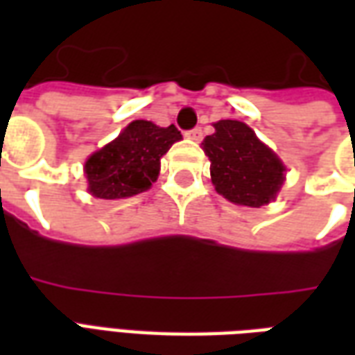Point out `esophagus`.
<instances>
[{
	"label": "esophagus",
	"instance_id": "esophagus-1",
	"mask_svg": "<svg viewBox=\"0 0 355 355\" xmlns=\"http://www.w3.org/2000/svg\"><path fill=\"white\" fill-rule=\"evenodd\" d=\"M186 137H188V139L196 140V142H200V140L203 139V131H201V127H196V129H192V131L186 132Z\"/></svg>",
	"mask_w": 355,
	"mask_h": 355
}]
</instances>
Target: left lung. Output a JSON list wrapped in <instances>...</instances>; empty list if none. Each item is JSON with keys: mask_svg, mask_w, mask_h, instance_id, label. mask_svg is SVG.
<instances>
[{"mask_svg": "<svg viewBox=\"0 0 355 355\" xmlns=\"http://www.w3.org/2000/svg\"><path fill=\"white\" fill-rule=\"evenodd\" d=\"M203 152L211 162L215 190L236 205H266L285 180L282 159L243 121H216L215 132L203 140Z\"/></svg>", "mask_w": 355, "mask_h": 355, "instance_id": "obj_1", "label": "left lung"}]
</instances>
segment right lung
I'll use <instances>...</instances> for the list:
<instances>
[{
	"label": "right lung",
	"mask_w": 355,
	"mask_h": 355,
	"mask_svg": "<svg viewBox=\"0 0 355 355\" xmlns=\"http://www.w3.org/2000/svg\"><path fill=\"white\" fill-rule=\"evenodd\" d=\"M182 135L175 125L135 119L116 140L89 155L85 177L89 193L101 200H121L146 192L157 180L162 157Z\"/></svg>",
	"instance_id": "add662e5"
}]
</instances>
